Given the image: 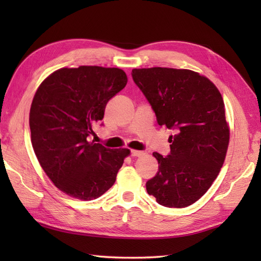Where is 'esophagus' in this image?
I'll use <instances>...</instances> for the list:
<instances>
[{
    "label": "esophagus",
    "mask_w": 261,
    "mask_h": 261,
    "mask_svg": "<svg viewBox=\"0 0 261 261\" xmlns=\"http://www.w3.org/2000/svg\"><path fill=\"white\" fill-rule=\"evenodd\" d=\"M131 156H132V157H141V156H143V151H140V150H132V151H131Z\"/></svg>",
    "instance_id": "34e87169"
}]
</instances>
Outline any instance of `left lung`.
I'll return each instance as SVG.
<instances>
[{
    "instance_id": "left-lung-1",
    "label": "left lung",
    "mask_w": 261,
    "mask_h": 261,
    "mask_svg": "<svg viewBox=\"0 0 261 261\" xmlns=\"http://www.w3.org/2000/svg\"><path fill=\"white\" fill-rule=\"evenodd\" d=\"M132 79L158 124L175 130L168 156L152 153L158 173L147 181V192L163 206L186 207L207 192L224 163L230 127L222 95L207 77L190 69L135 68Z\"/></svg>"
}]
</instances>
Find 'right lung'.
<instances>
[{
    "instance_id": "add662e5",
    "label": "right lung",
    "mask_w": 261,
    "mask_h": 261,
    "mask_svg": "<svg viewBox=\"0 0 261 261\" xmlns=\"http://www.w3.org/2000/svg\"><path fill=\"white\" fill-rule=\"evenodd\" d=\"M126 83L120 68L80 66L57 69L39 85L29 115L31 143L46 175L68 196L92 201L103 195L130 154L87 140L109 99Z\"/></svg>"
}]
</instances>
